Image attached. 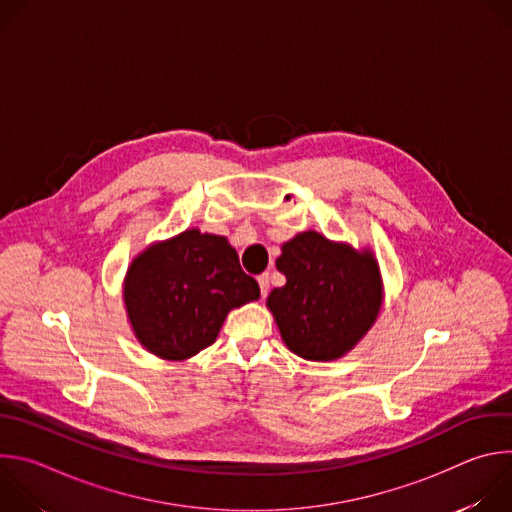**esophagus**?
<instances>
[{
  "mask_svg": "<svg viewBox=\"0 0 512 512\" xmlns=\"http://www.w3.org/2000/svg\"><path fill=\"white\" fill-rule=\"evenodd\" d=\"M257 281H259V287H261V296H267V291H269V273L259 275Z\"/></svg>",
  "mask_w": 512,
  "mask_h": 512,
  "instance_id": "34e87169",
  "label": "esophagus"
}]
</instances>
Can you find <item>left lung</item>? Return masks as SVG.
Returning <instances> with one entry per match:
<instances>
[{
  "label": "left lung",
  "instance_id": "left-lung-1",
  "mask_svg": "<svg viewBox=\"0 0 512 512\" xmlns=\"http://www.w3.org/2000/svg\"><path fill=\"white\" fill-rule=\"evenodd\" d=\"M275 265L285 285L271 291L267 308L291 352L306 360H336L375 324L383 281L371 251L308 231L283 243Z\"/></svg>",
  "mask_w": 512,
  "mask_h": 512
}]
</instances>
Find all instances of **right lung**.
<instances>
[{
    "label": "right lung",
    "instance_id": "add662e5",
    "mask_svg": "<svg viewBox=\"0 0 512 512\" xmlns=\"http://www.w3.org/2000/svg\"><path fill=\"white\" fill-rule=\"evenodd\" d=\"M257 298L259 285L229 241L198 229L141 251L123 283L135 338L166 360H186L210 346L227 314Z\"/></svg>",
    "mask_w": 512,
    "mask_h": 512
}]
</instances>
